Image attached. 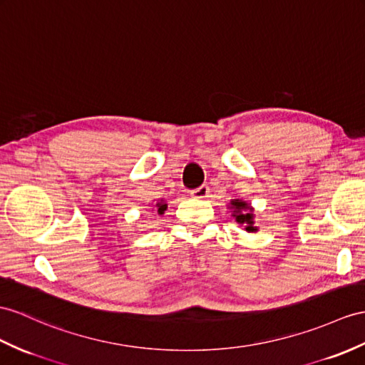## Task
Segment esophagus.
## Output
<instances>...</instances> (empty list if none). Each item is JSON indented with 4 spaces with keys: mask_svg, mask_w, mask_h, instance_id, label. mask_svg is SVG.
<instances>
[{
    "mask_svg": "<svg viewBox=\"0 0 365 365\" xmlns=\"http://www.w3.org/2000/svg\"><path fill=\"white\" fill-rule=\"evenodd\" d=\"M190 195L193 198H206L209 195V187L207 185H201V187H198V189H193L190 192Z\"/></svg>",
    "mask_w": 365,
    "mask_h": 365,
    "instance_id": "34e87169",
    "label": "esophagus"
}]
</instances>
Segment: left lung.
<instances>
[{"label": "left lung", "mask_w": 365, "mask_h": 365, "mask_svg": "<svg viewBox=\"0 0 365 365\" xmlns=\"http://www.w3.org/2000/svg\"><path fill=\"white\" fill-rule=\"evenodd\" d=\"M229 209L232 210V217L238 225L245 226L247 232H257V229L254 226V209L250 206V204L242 201V200H232L229 204Z\"/></svg>", "instance_id": "1"}]
</instances>
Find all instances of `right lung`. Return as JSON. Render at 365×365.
I'll return each instance as SVG.
<instances>
[{"label":"right lung","mask_w":365,"mask_h":365,"mask_svg":"<svg viewBox=\"0 0 365 365\" xmlns=\"http://www.w3.org/2000/svg\"><path fill=\"white\" fill-rule=\"evenodd\" d=\"M165 209H167V204H165L164 201H159V202H156V212L159 213V215H163Z\"/></svg>","instance_id":"add662e5"}]
</instances>
